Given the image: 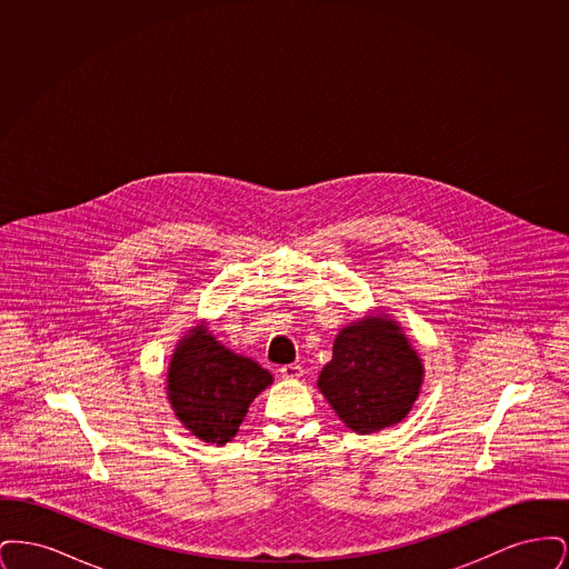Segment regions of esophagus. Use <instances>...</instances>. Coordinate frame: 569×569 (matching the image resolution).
Returning <instances> with one entry per match:
<instances>
[{
  "mask_svg": "<svg viewBox=\"0 0 569 569\" xmlns=\"http://www.w3.org/2000/svg\"><path fill=\"white\" fill-rule=\"evenodd\" d=\"M279 373H281V378L286 379L302 378V367H300V365H283V367L279 369Z\"/></svg>",
  "mask_w": 569,
  "mask_h": 569,
  "instance_id": "obj_1",
  "label": "esophagus"
}]
</instances>
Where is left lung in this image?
<instances>
[{"mask_svg": "<svg viewBox=\"0 0 569 569\" xmlns=\"http://www.w3.org/2000/svg\"><path fill=\"white\" fill-rule=\"evenodd\" d=\"M425 365L403 326L369 311L339 330L318 388L353 433H378L403 422L420 397Z\"/></svg>", "mask_w": 569, "mask_h": 569, "instance_id": "obj_1", "label": "left lung"}]
</instances>
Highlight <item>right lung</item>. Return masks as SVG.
<instances>
[{"instance_id":"1","label":"right lung","mask_w":569,"mask_h":569,"mask_svg":"<svg viewBox=\"0 0 569 569\" xmlns=\"http://www.w3.org/2000/svg\"><path fill=\"white\" fill-rule=\"evenodd\" d=\"M272 383V373L232 352L200 320L170 353L166 399L196 439L223 446L234 439L251 401Z\"/></svg>"}]
</instances>
